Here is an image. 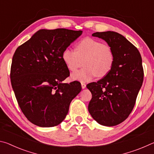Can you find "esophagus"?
<instances>
[{"instance_id": "esophagus-1", "label": "esophagus", "mask_w": 154, "mask_h": 154, "mask_svg": "<svg viewBox=\"0 0 154 154\" xmlns=\"http://www.w3.org/2000/svg\"><path fill=\"white\" fill-rule=\"evenodd\" d=\"M82 89H85V88H86V84L84 83H82Z\"/></svg>"}]
</instances>
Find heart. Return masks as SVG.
I'll list each match as a JSON object with an SVG mask.
<instances>
[{
	"label": "heart",
	"instance_id": "obj_1",
	"mask_svg": "<svg viewBox=\"0 0 154 154\" xmlns=\"http://www.w3.org/2000/svg\"><path fill=\"white\" fill-rule=\"evenodd\" d=\"M62 58L70 71H75L83 65L84 68L71 75V79L87 82L94 77L106 76L113 68V51L110 46L94 38L86 37L77 44L75 51L67 48L62 52Z\"/></svg>",
	"mask_w": 154,
	"mask_h": 154
}]
</instances>
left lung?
Masks as SVG:
<instances>
[{"label":"left lung","instance_id":"8db88e82","mask_svg":"<svg viewBox=\"0 0 154 154\" xmlns=\"http://www.w3.org/2000/svg\"><path fill=\"white\" fill-rule=\"evenodd\" d=\"M92 36L107 43L115 61L109 74L87 85L92 95L88 111L98 124L114 126L124 122L134 108L144 76L142 58L136 47L120 34L106 31Z\"/></svg>","mask_w":154,"mask_h":154}]
</instances>
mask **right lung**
I'll use <instances>...</instances> for the list:
<instances>
[{
	"label": "right lung",
	"mask_w": 154,
	"mask_h": 154,
	"mask_svg": "<svg viewBox=\"0 0 154 154\" xmlns=\"http://www.w3.org/2000/svg\"><path fill=\"white\" fill-rule=\"evenodd\" d=\"M82 30L41 29L18 47L13 56L11 82L21 110L31 123L53 127L61 123L82 85L62 82L70 72L62 52Z\"/></svg>",
	"instance_id": "right-lung-1"
}]
</instances>
